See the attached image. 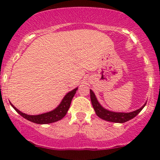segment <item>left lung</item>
<instances>
[{
  "label": "left lung",
  "instance_id": "obj_1",
  "mask_svg": "<svg viewBox=\"0 0 160 160\" xmlns=\"http://www.w3.org/2000/svg\"><path fill=\"white\" fill-rule=\"evenodd\" d=\"M90 100H91L92 105H93L95 113H96L97 115H98V117L102 118L103 120L108 121V122H115V123H124V122H128V121H129L131 119L133 118H135L140 111L142 110L143 108H144L146 104H146H145L142 107L140 108L139 109H138V110L136 111H132V112H114V111H111L104 108L100 104V103L98 102L94 93H93L91 90H90Z\"/></svg>",
  "mask_w": 160,
  "mask_h": 160
}]
</instances>
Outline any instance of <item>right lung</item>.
Masks as SVG:
<instances>
[{"label":"right lung","mask_w":160,"mask_h":160,"mask_svg":"<svg viewBox=\"0 0 160 160\" xmlns=\"http://www.w3.org/2000/svg\"><path fill=\"white\" fill-rule=\"evenodd\" d=\"M77 90V88L67 93L63 98V99L62 100L59 105L56 108H55L54 110L44 113V114H38V115H29V114H25V113L18 110L11 103H10V104L13 107V108L17 111L19 114H21L22 117L25 118L27 120L30 121V122H34L35 124H41V125L42 124L52 123V122H56L57 121L61 120L67 114V111L70 108L71 101H72V98L75 95Z\"/></svg>","instance_id":"right-lung-1"}]
</instances>
